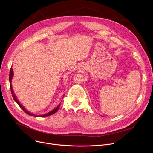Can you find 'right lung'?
<instances>
[{"label":"right lung","mask_w":153,"mask_h":153,"mask_svg":"<svg viewBox=\"0 0 153 153\" xmlns=\"http://www.w3.org/2000/svg\"><path fill=\"white\" fill-rule=\"evenodd\" d=\"M13 76V69H12V68H10V74H9V81H10V90H11V93H12V97H13V98L14 100L18 103V105L20 106V108H22L24 111H25L26 114H27L28 115H30V116L38 117H47V116L51 115L54 114V113H56V112L58 110V109H59V106H60V104H59V105L57 107L55 108L54 109H53V110H51V111L48 112V114H44V115H35V114L31 113V112H30V111H28L27 110H26L25 108H24V107L22 105V104H20V103L19 102V101L18 100V99H17V97H16V96L14 95V92H13V89H12V84H11V82H12V79Z\"/></svg>","instance_id":"1"}]
</instances>
